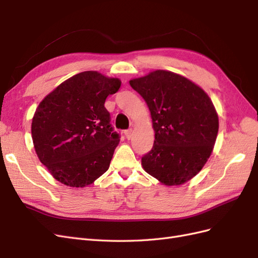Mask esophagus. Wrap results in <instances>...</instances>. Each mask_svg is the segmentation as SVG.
<instances>
[{
	"label": "esophagus",
	"instance_id": "esophagus-1",
	"mask_svg": "<svg viewBox=\"0 0 258 258\" xmlns=\"http://www.w3.org/2000/svg\"><path fill=\"white\" fill-rule=\"evenodd\" d=\"M124 136H126V138L128 140H130L132 138V136H134V130H132V129L126 130V131H124Z\"/></svg>",
	"mask_w": 258,
	"mask_h": 258
}]
</instances>
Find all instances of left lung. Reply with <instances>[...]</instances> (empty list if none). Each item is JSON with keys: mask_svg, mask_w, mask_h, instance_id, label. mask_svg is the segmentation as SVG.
<instances>
[{"mask_svg": "<svg viewBox=\"0 0 258 258\" xmlns=\"http://www.w3.org/2000/svg\"><path fill=\"white\" fill-rule=\"evenodd\" d=\"M129 84L151 112L155 140L142 167L166 186L196 176L213 152L218 115L208 93L185 76L156 70Z\"/></svg>", "mask_w": 258, "mask_h": 258, "instance_id": "left-lung-1", "label": "left lung"}]
</instances>
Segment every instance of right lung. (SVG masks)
I'll return each instance as SVG.
<instances>
[{
	"label": "right lung",
	"instance_id": "right-lung-1",
	"mask_svg": "<svg viewBox=\"0 0 258 258\" xmlns=\"http://www.w3.org/2000/svg\"><path fill=\"white\" fill-rule=\"evenodd\" d=\"M120 85L116 77L85 71L61 83L36 107L31 124L34 150L60 183L83 188L110 168L119 137L104 103Z\"/></svg>",
	"mask_w": 258,
	"mask_h": 258
}]
</instances>
